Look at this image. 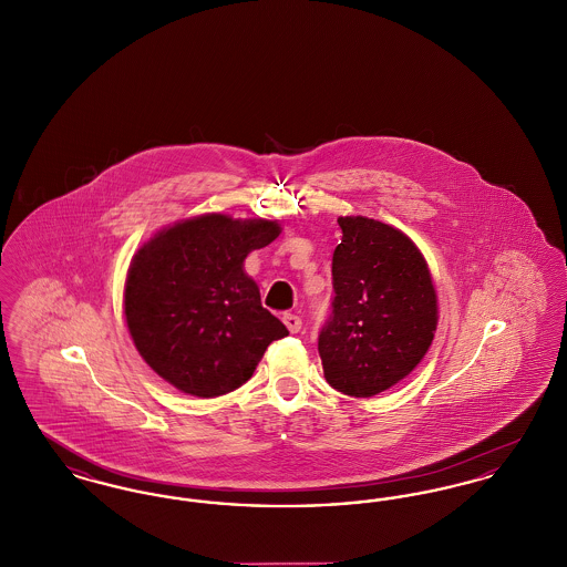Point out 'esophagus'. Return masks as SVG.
Masks as SVG:
<instances>
[{"mask_svg":"<svg viewBox=\"0 0 567 567\" xmlns=\"http://www.w3.org/2000/svg\"><path fill=\"white\" fill-rule=\"evenodd\" d=\"M282 321L287 324V329L291 331V333H297L299 329H301V319L297 317V315H291V312H287V315H282Z\"/></svg>","mask_w":567,"mask_h":567,"instance_id":"1","label":"esophagus"}]
</instances>
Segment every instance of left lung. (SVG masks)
<instances>
[{"instance_id": "obj_1", "label": "left lung", "mask_w": 567, "mask_h": 567, "mask_svg": "<svg viewBox=\"0 0 567 567\" xmlns=\"http://www.w3.org/2000/svg\"><path fill=\"white\" fill-rule=\"evenodd\" d=\"M331 315L319 333L324 380L372 398L408 377L432 347L437 296L425 257L400 229L340 216Z\"/></svg>"}]
</instances>
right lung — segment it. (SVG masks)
Listing matches in <instances>:
<instances>
[{
    "label": "right lung",
    "mask_w": 567,
    "mask_h": 567,
    "mask_svg": "<svg viewBox=\"0 0 567 567\" xmlns=\"http://www.w3.org/2000/svg\"><path fill=\"white\" fill-rule=\"evenodd\" d=\"M266 218L202 215L155 234L132 259L125 319L142 359L178 391L216 398L243 386L287 327L261 306L244 271L274 243Z\"/></svg>",
    "instance_id": "obj_1"
}]
</instances>
